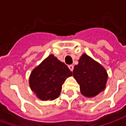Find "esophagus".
<instances>
[{
  "instance_id": "1",
  "label": "esophagus",
  "mask_w": 126,
  "mask_h": 126,
  "mask_svg": "<svg viewBox=\"0 0 126 126\" xmlns=\"http://www.w3.org/2000/svg\"><path fill=\"white\" fill-rule=\"evenodd\" d=\"M68 67H69V69L71 71H73V69H74V65H69Z\"/></svg>"
}]
</instances>
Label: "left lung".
<instances>
[{"label":"left lung","instance_id":"8db88e82","mask_svg":"<svg viewBox=\"0 0 126 126\" xmlns=\"http://www.w3.org/2000/svg\"><path fill=\"white\" fill-rule=\"evenodd\" d=\"M73 76L79 84L81 94L88 98L96 96L105 90L108 79L105 69L85 53L79 57L78 64L74 66Z\"/></svg>","mask_w":126,"mask_h":126}]
</instances>
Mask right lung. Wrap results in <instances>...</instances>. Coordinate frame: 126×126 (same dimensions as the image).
Here are the masks:
<instances>
[{
  "mask_svg": "<svg viewBox=\"0 0 126 126\" xmlns=\"http://www.w3.org/2000/svg\"><path fill=\"white\" fill-rule=\"evenodd\" d=\"M72 76L67 66L53 55H50L31 72L29 84L39 99L52 100L60 95L62 85Z\"/></svg>",
  "mask_w": 126,
  "mask_h": 126,
  "instance_id": "1",
  "label": "right lung"
}]
</instances>
